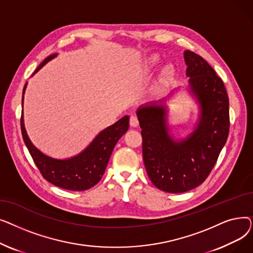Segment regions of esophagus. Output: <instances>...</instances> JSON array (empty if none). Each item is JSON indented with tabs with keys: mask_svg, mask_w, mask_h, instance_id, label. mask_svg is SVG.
Segmentation results:
<instances>
[{
	"mask_svg": "<svg viewBox=\"0 0 253 253\" xmlns=\"http://www.w3.org/2000/svg\"><path fill=\"white\" fill-rule=\"evenodd\" d=\"M139 124L138 119L136 116H131L130 117V126L131 127H137Z\"/></svg>",
	"mask_w": 253,
	"mask_h": 253,
	"instance_id": "34e87169",
	"label": "esophagus"
}]
</instances>
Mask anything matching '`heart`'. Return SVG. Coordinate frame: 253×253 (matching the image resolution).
<instances>
[{
	"label": "heart",
	"instance_id": "heart-1",
	"mask_svg": "<svg viewBox=\"0 0 253 253\" xmlns=\"http://www.w3.org/2000/svg\"><path fill=\"white\" fill-rule=\"evenodd\" d=\"M158 59H159V58H158L157 56L153 57V58L151 59V61H150V64H154V63H156V62L158 61ZM166 73H167V74H170V73H171V71H170V70H167V71H166Z\"/></svg>",
	"mask_w": 253,
	"mask_h": 253
}]
</instances>
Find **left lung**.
Instances as JSON below:
<instances>
[{
    "instance_id": "1",
    "label": "left lung",
    "mask_w": 253,
    "mask_h": 253,
    "mask_svg": "<svg viewBox=\"0 0 253 253\" xmlns=\"http://www.w3.org/2000/svg\"><path fill=\"white\" fill-rule=\"evenodd\" d=\"M183 56L190 90L200 105L195 130L175 140L169 135L164 105H142L136 112L148 175L156 188L172 194L193 190L207 178L230 129L229 97L222 80L200 55L187 50Z\"/></svg>"
}]
</instances>
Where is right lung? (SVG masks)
Segmentation results:
<instances>
[{
    "label": "right lung",
    "mask_w": 253,
    "mask_h": 253,
    "mask_svg": "<svg viewBox=\"0 0 253 253\" xmlns=\"http://www.w3.org/2000/svg\"><path fill=\"white\" fill-rule=\"evenodd\" d=\"M55 56L56 54L48 56L38 66L33 75ZM26 84L22 92V104ZM20 125L23 141L43 177L61 189L86 191L101 179L117 141L129 128V117L125 116L112 126L102 130L82 153L65 160L48 157L35 147L26 134L23 114L21 115Z\"/></svg>",
    "instance_id": "obj_1"
}]
</instances>
